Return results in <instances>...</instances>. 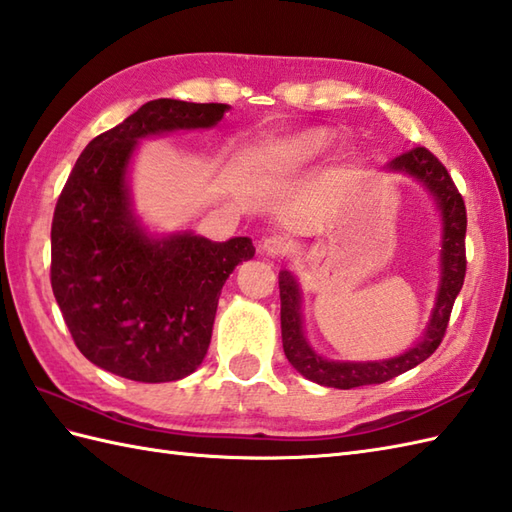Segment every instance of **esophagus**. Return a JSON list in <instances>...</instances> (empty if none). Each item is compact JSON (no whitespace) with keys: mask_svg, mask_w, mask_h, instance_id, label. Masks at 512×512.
<instances>
[{"mask_svg":"<svg viewBox=\"0 0 512 512\" xmlns=\"http://www.w3.org/2000/svg\"><path fill=\"white\" fill-rule=\"evenodd\" d=\"M259 248H261V253H266L268 257H283V255L290 253L292 242H290L288 235L270 233V235L264 237V240H261Z\"/></svg>","mask_w":512,"mask_h":512,"instance_id":"obj_1","label":"esophagus"}]
</instances>
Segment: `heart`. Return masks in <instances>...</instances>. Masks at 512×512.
Wrapping results in <instances>:
<instances>
[{
    "label": "heart",
    "instance_id": "heart-1",
    "mask_svg": "<svg viewBox=\"0 0 512 512\" xmlns=\"http://www.w3.org/2000/svg\"><path fill=\"white\" fill-rule=\"evenodd\" d=\"M314 148V144L310 139H299V141H294V144L290 146V152H294V154H305V152H310Z\"/></svg>",
    "mask_w": 512,
    "mask_h": 512
}]
</instances>
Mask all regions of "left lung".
Masks as SVG:
<instances>
[{"mask_svg":"<svg viewBox=\"0 0 512 512\" xmlns=\"http://www.w3.org/2000/svg\"><path fill=\"white\" fill-rule=\"evenodd\" d=\"M388 170L406 172L430 189L438 209L443 213V279L438 288L436 307L432 312V320L427 325L425 336L414 344L399 358L384 360V362H329L320 358L312 351L303 336L301 323V292L296 279L288 270L279 272V296H281V338L283 351L288 362L299 371L303 377L312 382L329 388H358L368 384H384L388 379L410 371L438 349L443 342L445 331L449 325L451 310L458 292L465 283L467 272V251H465V235H467V209L458 187L451 181L445 165L438 161L434 154L417 146L408 152L399 154L392 159Z\"/></svg>","mask_w":512,"mask_h":512,"instance_id":"1","label":"left lung"}]
</instances>
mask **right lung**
<instances>
[{
	"label": "right lung",
	"instance_id": "1",
	"mask_svg": "<svg viewBox=\"0 0 512 512\" xmlns=\"http://www.w3.org/2000/svg\"><path fill=\"white\" fill-rule=\"evenodd\" d=\"M227 104L152 100L82 150L52 220L50 281L89 362L133 382L183 379L205 360L224 281L255 255L248 237L154 240L130 211L126 168L137 139L216 126Z\"/></svg>",
	"mask_w": 512,
	"mask_h": 512
}]
</instances>
